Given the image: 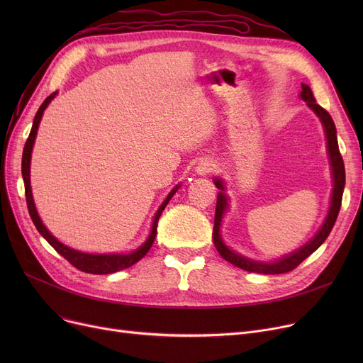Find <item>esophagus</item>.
<instances>
[{"mask_svg":"<svg viewBox=\"0 0 363 363\" xmlns=\"http://www.w3.org/2000/svg\"><path fill=\"white\" fill-rule=\"evenodd\" d=\"M215 169H216V163H215L213 160H211V159H204V160H201V162L197 164V167H196L197 174H199V175H201V177L208 175V174H211V172H213Z\"/></svg>","mask_w":363,"mask_h":363,"instance_id":"1","label":"esophagus"}]
</instances>
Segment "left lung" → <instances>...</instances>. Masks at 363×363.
<instances>
[{
	"instance_id": "1",
	"label": "left lung",
	"mask_w": 363,
	"mask_h": 363,
	"mask_svg": "<svg viewBox=\"0 0 363 363\" xmlns=\"http://www.w3.org/2000/svg\"><path fill=\"white\" fill-rule=\"evenodd\" d=\"M301 100H304L308 103V106L318 114V118L320 119L323 129H325V135H327V145H328V152H330V160H331V167H333V178H334V188H333V199H331V206L328 211V216L323 222L322 228L319 230V233L306 244L303 245L300 250L291 253L290 256L279 259L277 262L272 263H262V262H255L247 259L244 256H240L237 253H234L233 250L228 249V247L223 244L219 230H220V222L225 213V208L228 206V200L226 196L223 193L218 194V201H216V213H215V225H213V242L216 250L219 252V255L233 264H235L237 268L249 271V272H257V274H266V275H275V274H285L290 272L294 268L306 259L309 257L318 247L327 240V237L330 235L333 226L337 220L340 207H341V199H342V189H345V184H346V172H345V162H342V157L340 155L338 150V143H337V130H335V125L333 118L330 116V113L322 108L312 94V89L301 84V92H300ZM215 185L223 191V184L220 179H215Z\"/></svg>"
}]
</instances>
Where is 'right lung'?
I'll return each instance as SVG.
<instances>
[{
  "mask_svg": "<svg viewBox=\"0 0 363 363\" xmlns=\"http://www.w3.org/2000/svg\"><path fill=\"white\" fill-rule=\"evenodd\" d=\"M55 92H52L51 95H48V97L45 99V101L41 104V107L38 108L36 114H35V119H33V125H32V129H30V133L29 137L26 140V144H25V148H23V156H22V175H23V181H25V196H26V204H28V211H29V215H30V219L33 222V225L36 226L38 233H40L47 241L48 244L52 247V249L62 255L70 264H73L76 269H79L82 272H86V274H95V275H104V274H113V272H118V271H122L125 268H129V266H132L133 263H137L138 260H141L147 253L148 250L151 249L152 242H155V238H156V234H157V222H159V218L162 215V212L164 211L166 204L169 203V200L172 199V196H174L177 193V189L179 188V185H177L172 191L169 193V196L166 197V200L162 203V206L159 207V211L155 216V220H152V226H151V233L147 238V241L140 247L138 250L132 252L129 255H88V253H81L78 250H73L70 249V247L62 244L60 241H57L51 234L50 231L47 230V228L44 226L43 220L40 219V216H38V212L35 208V204H33V199H32V189H30V178H29V164H30V152H32V147H33V143H35V137H36V130H38V125H40L41 122V118H43V113L45 110V107L50 104V101L55 97Z\"/></svg>",
  "mask_w": 363,
  "mask_h": 363,
  "instance_id": "obj_1",
  "label": "right lung"
}]
</instances>
